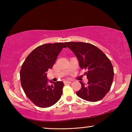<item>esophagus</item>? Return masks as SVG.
I'll return each instance as SVG.
<instances>
[{
    "mask_svg": "<svg viewBox=\"0 0 132 132\" xmlns=\"http://www.w3.org/2000/svg\"><path fill=\"white\" fill-rule=\"evenodd\" d=\"M64 84H71V81H64Z\"/></svg>",
    "mask_w": 132,
    "mask_h": 132,
    "instance_id": "1",
    "label": "esophagus"
}]
</instances>
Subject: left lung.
I'll return each mask as SVG.
<instances>
[{"label": "left lung", "mask_w": 132, "mask_h": 132, "mask_svg": "<svg viewBox=\"0 0 132 132\" xmlns=\"http://www.w3.org/2000/svg\"><path fill=\"white\" fill-rule=\"evenodd\" d=\"M76 55L80 67L85 69L88 81H80L81 88L76 92L80 98L90 102H97L108 93L113 82V68L106 55L94 45L82 42H65Z\"/></svg>", "instance_id": "8db88e82"}]
</instances>
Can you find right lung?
Returning a JSON list of instances; mask_svg holds the SVG:
<instances>
[{"instance_id":"right-lung-1","label":"right lung","mask_w":132,"mask_h":132,"mask_svg":"<svg viewBox=\"0 0 132 132\" xmlns=\"http://www.w3.org/2000/svg\"><path fill=\"white\" fill-rule=\"evenodd\" d=\"M66 46L62 42L45 44L35 48L24 61L20 70L23 90L35 105L48 108L61 98L64 86L62 81L48 84L46 72L55 63L60 52Z\"/></svg>"}]
</instances>
